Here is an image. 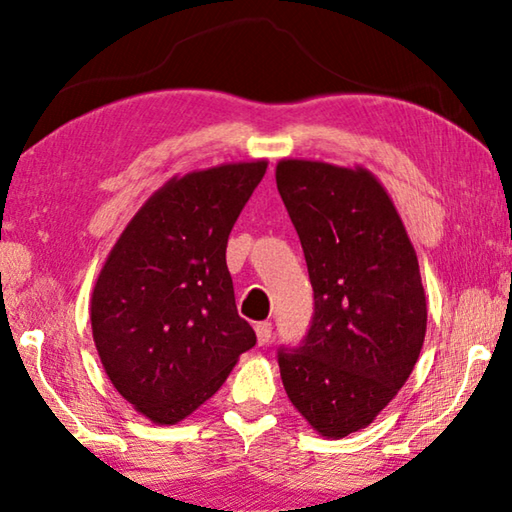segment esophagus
Masks as SVG:
<instances>
[{
    "mask_svg": "<svg viewBox=\"0 0 512 512\" xmlns=\"http://www.w3.org/2000/svg\"><path fill=\"white\" fill-rule=\"evenodd\" d=\"M256 339H258V346H267L272 339V324L270 321H261V324H256Z\"/></svg>",
    "mask_w": 512,
    "mask_h": 512,
    "instance_id": "1",
    "label": "esophagus"
}]
</instances>
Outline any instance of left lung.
Masks as SVG:
<instances>
[{"instance_id": "1", "label": "left lung", "mask_w": 512, "mask_h": 512, "mask_svg": "<svg viewBox=\"0 0 512 512\" xmlns=\"http://www.w3.org/2000/svg\"><path fill=\"white\" fill-rule=\"evenodd\" d=\"M276 186L315 290L306 339L279 351L281 380L319 436L344 438L373 423L418 362L427 330L418 256L369 168L281 159Z\"/></svg>"}]
</instances>
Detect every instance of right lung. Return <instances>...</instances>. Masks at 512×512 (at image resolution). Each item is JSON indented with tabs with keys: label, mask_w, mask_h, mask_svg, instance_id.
<instances>
[{
	"label": "right lung",
	"mask_w": 512,
	"mask_h": 512,
	"mask_svg": "<svg viewBox=\"0 0 512 512\" xmlns=\"http://www.w3.org/2000/svg\"><path fill=\"white\" fill-rule=\"evenodd\" d=\"M267 159L175 175L123 229L89 317L114 389L157 425H177L222 387L256 333L238 315L227 240Z\"/></svg>",
	"instance_id": "obj_1"
}]
</instances>
